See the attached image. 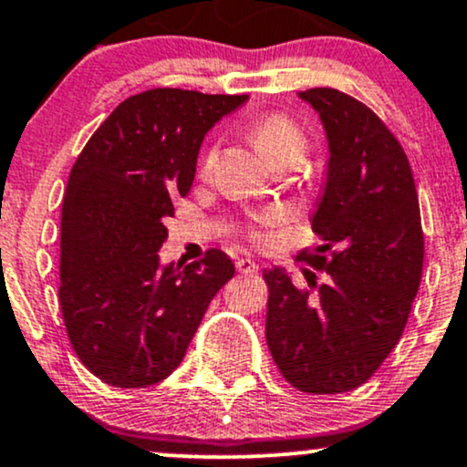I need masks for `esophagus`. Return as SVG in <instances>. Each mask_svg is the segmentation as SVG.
I'll use <instances>...</instances> for the list:
<instances>
[{
    "label": "esophagus",
    "instance_id": "obj_1",
    "mask_svg": "<svg viewBox=\"0 0 467 467\" xmlns=\"http://www.w3.org/2000/svg\"><path fill=\"white\" fill-rule=\"evenodd\" d=\"M235 268H238V273H243V275H251V273L260 271V266H257L251 257H238V260H235Z\"/></svg>",
    "mask_w": 467,
    "mask_h": 467
}]
</instances>
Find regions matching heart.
<instances>
[{"label":"heart","instance_id":"heart-1","mask_svg":"<svg viewBox=\"0 0 467 467\" xmlns=\"http://www.w3.org/2000/svg\"><path fill=\"white\" fill-rule=\"evenodd\" d=\"M251 140H254L255 148L268 163L277 161V159L286 155H293V152H299V155L306 152L304 130L299 129V124L295 122V119H290L288 115L284 113L262 115V118L251 126ZM213 163H216V146H210L201 159L202 172H210ZM284 221H286V213H284V210H277V207L257 213L255 218V223L265 224V227L282 224ZM251 235H254L255 240H265V234L262 232H251Z\"/></svg>","mask_w":467,"mask_h":467}]
</instances>
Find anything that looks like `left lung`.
<instances>
[{"label": "left lung", "mask_w": 467, "mask_h": 467, "mask_svg": "<svg viewBox=\"0 0 467 467\" xmlns=\"http://www.w3.org/2000/svg\"><path fill=\"white\" fill-rule=\"evenodd\" d=\"M299 98L319 113L330 152L312 216L321 255H308L326 279L308 271L310 293L284 268L265 271L266 343L299 391L343 393L376 374L407 326L424 266L420 202L402 146L371 109L327 87Z\"/></svg>", "instance_id": "left-lung-1"}]
</instances>
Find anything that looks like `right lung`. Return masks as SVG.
<instances>
[{
	"instance_id": "add662e5",
	"label": "right lung",
	"mask_w": 467,
	"mask_h": 467,
	"mask_svg": "<svg viewBox=\"0 0 467 467\" xmlns=\"http://www.w3.org/2000/svg\"><path fill=\"white\" fill-rule=\"evenodd\" d=\"M249 96L150 89L126 98L69 172L60 218V310L80 363L111 387L177 369L235 266L221 249L161 265L166 218L188 196L207 130Z\"/></svg>"
}]
</instances>
